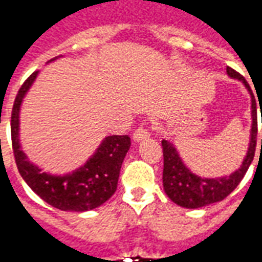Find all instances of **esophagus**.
I'll use <instances>...</instances> for the list:
<instances>
[{
    "mask_svg": "<svg viewBox=\"0 0 262 262\" xmlns=\"http://www.w3.org/2000/svg\"><path fill=\"white\" fill-rule=\"evenodd\" d=\"M147 137H150V132L147 129H144V127H139L133 133V140L135 142H142V140L147 139Z\"/></svg>",
    "mask_w": 262,
    "mask_h": 262,
    "instance_id": "1",
    "label": "esophagus"
}]
</instances>
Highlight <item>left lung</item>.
I'll list each match as a JSON object with an SVG mask.
<instances>
[{"label":"left lung","mask_w":262,"mask_h":262,"mask_svg":"<svg viewBox=\"0 0 262 262\" xmlns=\"http://www.w3.org/2000/svg\"><path fill=\"white\" fill-rule=\"evenodd\" d=\"M226 73L230 78L242 81L243 85L247 88L251 97V130H250V143L246 157L243 160L240 168L231 172L230 176L217 177V178H203L184 164V161L177 151L176 146L170 140H163V156H164V170H163V187L167 196L177 205L187 209L203 208L210 203L220 202L227 195H230L234 188L240 184L243 177L246 176L248 167L253 163L255 144H257V109L251 88L240 75L230 67L226 69ZM262 148V139H261Z\"/></svg>","instance_id":"left-lung-1"}]
</instances>
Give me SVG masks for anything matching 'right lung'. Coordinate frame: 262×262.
I'll return each instance as SVG.
<instances>
[{
  "label": "right lung",
  "instance_id": "1",
  "mask_svg": "<svg viewBox=\"0 0 262 262\" xmlns=\"http://www.w3.org/2000/svg\"><path fill=\"white\" fill-rule=\"evenodd\" d=\"M56 59H52L49 63ZM37 74L39 71H35L20 86L12 108L11 136L18 171L32 191L53 208L67 212L92 210L106 202L116 191L120 167L130 147V137L106 136L95 153L71 172L63 176L43 172L40 167L29 161L19 140L20 106Z\"/></svg>",
  "mask_w": 262,
  "mask_h": 262
}]
</instances>
